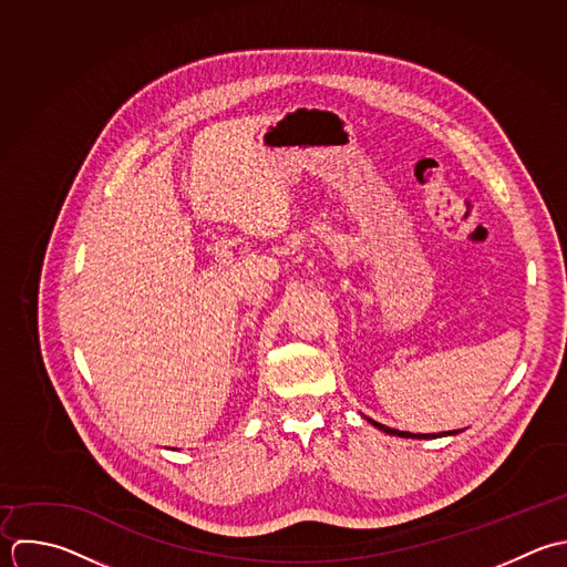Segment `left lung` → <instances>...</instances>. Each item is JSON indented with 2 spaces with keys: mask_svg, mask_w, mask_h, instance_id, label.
I'll use <instances>...</instances> for the list:
<instances>
[{
  "mask_svg": "<svg viewBox=\"0 0 567 567\" xmlns=\"http://www.w3.org/2000/svg\"><path fill=\"white\" fill-rule=\"evenodd\" d=\"M375 429H380V431H384V433H389V435H398V437H411V440H435V437H442V435H457V431H449V433H440V435H424V433H406V431H398V429H389V426H384V424H380V422H375V420H371V417H367Z\"/></svg>",
  "mask_w": 567,
  "mask_h": 567,
  "instance_id": "1",
  "label": "left lung"
}]
</instances>
